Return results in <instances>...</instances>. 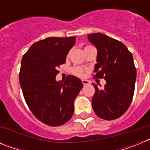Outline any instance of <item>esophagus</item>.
<instances>
[{"instance_id":"esophagus-1","label":"esophagus","mask_w":150,"mask_h":150,"mask_svg":"<svg viewBox=\"0 0 150 150\" xmlns=\"http://www.w3.org/2000/svg\"><path fill=\"white\" fill-rule=\"evenodd\" d=\"M82 82H83V83L84 86H86V85L90 84V82L88 81V80H86V79H83V80H82Z\"/></svg>"}]
</instances>
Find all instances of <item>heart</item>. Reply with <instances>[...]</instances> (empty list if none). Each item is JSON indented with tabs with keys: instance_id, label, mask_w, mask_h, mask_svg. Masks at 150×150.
<instances>
[{
	"instance_id": "heart-1",
	"label": "heart",
	"mask_w": 150,
	"mask_h": 150,
	"mask_svg": "<svg viewBox=\"0 0 150 150\" xmlns=\"http://www.w3.org/2000/svg\"><path fill=\"white\" fill-rule=\"evenodd\" d=\"M73 74L77 76H83L84 74V71L83 69L80 67H74L71 70Z\"/></svg>"
}]
</instances>
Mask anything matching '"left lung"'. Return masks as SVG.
<instances>
[{
    "label": "left lung",
    "instance_id": "8db88e82",
    "mask_svg": "<svg viewBox=\"0 0 150 150\" xmlns=\"http://www.w3.org/2000/svg\"><path fill=\"white\" fill-rule=\"evenodd\" d=\"M88 39L98 50L94 78L107 82L102 89L93 83L92 108L103 120H116L126 112L133 98L137 76L133 56L122 42L101 33L88 34Z\"/></svg>",
    "mask_w": 150,
    "mask_h": 150
}]
</instances>
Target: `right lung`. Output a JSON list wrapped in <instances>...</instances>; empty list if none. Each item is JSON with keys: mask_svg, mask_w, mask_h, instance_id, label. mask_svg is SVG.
I'll use <instances>...</instances> for the list:
<instances>
[{"mask_svg": "<svg viewBox=\"0 0 150 150\" xmlns=\"http://www.w3.org/2000/svg\"><path fill=\"white\" fill-rule=\"evenodd\" d=\"M75 37L47 38L30 46L21 62L19 82L30 110L50 126H59L71 120L74 100L83 86L76 76L55 80L58 67L65 63Z\"/></svg>", "mask_w": 150, "mask_h": 150, "instance_id": "add662e5", "label": "right lung"}]
</instances>
